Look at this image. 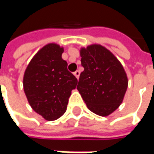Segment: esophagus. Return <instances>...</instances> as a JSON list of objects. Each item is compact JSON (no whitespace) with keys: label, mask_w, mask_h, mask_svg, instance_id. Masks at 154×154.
I'll use <instances>...</instances> for the list:
<instances>
[{"label":"esophagus","mask_w":154,"mask_h":154,"mask_svg":"<svg viewBox=\"0 0 154 154\" xmlns=\"http://www.w3.org/2000/svg\"><path fill=\"white\" fill-rule=\"evenodd\" d=\"M74 74L77 79H79V77H80V71H79V70H76L74 73Z\"/></svg>","instance_id":"1"}]
</instances>
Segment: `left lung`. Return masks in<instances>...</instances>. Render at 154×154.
<instances>
[{
  "label": "left lung",
  "mask_w": 154,
  "mask_h": 154,
  "mask_svg": "<svg viewBox=\"0 0 154 154\" xmlns=\"http://www.w3.org/2000/svg\"><path fill=\"white\" fill-rule=\"evenodd\" d=\"M81 72L77 89L87 108L107 116L117 109L128 88L124 68L109 50L100 45L81 48Z\"/></svg>",
  "instance_id": "8db88e82"
}]
</instances>
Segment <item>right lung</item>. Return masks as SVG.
<instances>
[{
	"label": "right lung",
	"instance_id": "add662e5",
	"mask_svg": "<svg viewBox=\"0 0 154 154\" xmlns=\"http://www.w3.org/2000/svg\"><path fill=\"white\" fill-rule=\"evenodd\" d=\"M63 51L57 44L45 45L33 56L24 74L27 100L33 110L47 121L56 120L65 113L68 98L78 83L62 58Z\"/></svg>",
	"mask_w": 154,
	"mask_h": 154
}]
</instances>
